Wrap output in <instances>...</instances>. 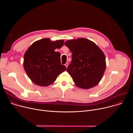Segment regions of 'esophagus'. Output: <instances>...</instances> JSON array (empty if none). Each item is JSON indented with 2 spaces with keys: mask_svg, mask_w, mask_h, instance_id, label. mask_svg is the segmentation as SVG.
Returning <instances> with one entry per match:
<instances>
[{
  "mask_svg": "<svg viewBox=\"0 0 133 133\" xmlns=\"http://www.w3.org/2000/svg\"><path fill=\"white\" fill-rule=\"evenodd\" d=\"M65 65L66 66V68H67V67H68V63H66L65 64Z\"/></svg>",
  "mask_w": 133,
  "mask_h": 133,
  "instance_id": "esophagus-1",
  "label": "esophagus"
}]
</instances>
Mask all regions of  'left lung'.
<instances>
[{"label": "left lung", "mask_w": 133, "mask_h": 133, "mask_svg": "<svg viewBox=\"0 0 133 133\" xmlns=\"http://www.w3.org/2000/svg\"><path fill=\"white\" fill-rule=\"evenodd\" d=\"M65 45L72 53L67 71L75 85L86 89L96 86L106 67L103 51L94 42L84 38L67 41Z\"/></svg>", "instance_id": "1"}]
</instances>
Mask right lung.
<instances>
[{
    "label": "right lung",
    "instance_id": "obj_1",
    "mask_svg": "<svg viewBox=\"0 0 133 133\" xmlns=\"http://www.w3.org/2000/svg\"><path fill=\"white\" fill-rule=\"evenodd\" d=\"M63 40L51 42L44 38L34 42L25 52L24 67L28 76L35 84L48 86L67 68L61 63V54L56 49L64 45Z\"/></svg>",
    "mask_w": 133,
    "mask_h": 133
}]
</instances>
